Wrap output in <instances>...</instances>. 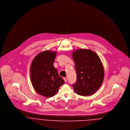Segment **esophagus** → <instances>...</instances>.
<instances>
[{
	"label": "esophagus",
	"instance_id": "1",
	"mask_svg": "<svg viewBox=\"0 0 130 130\" xmlns=\"http://www.w3.org/2000/svg\"><path fill=\"white\" fill-rule=\"evenodd\" d=\"M63 79H64V82H65L66 83H67V79L66 77H64V78H63Z\"/></svg>",
	"mask_w": 130,
	"mask_h": 130
}]
</instances>
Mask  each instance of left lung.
<instances>
[{
  "instance_id": "1",
  "label": "left lung",
  "mask_w": 130,
  "mask_h": 130,
  "mask_svg": "<svg viewBox=\"0 0 130 130\" xmlns=\"http://www.w3.org/2000/svg\"><path fill=\"white\" fill-rule=\"evenodd\" d=\"M72 56L77 78L72 85L75 92L83 96L93 94L100 88L104 78V70L99 56L87 49L77 50Z\"/></svg>"
}]
</instances>
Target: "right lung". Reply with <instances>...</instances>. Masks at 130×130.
<instances>
[{"label": "right lung", "mask_w": 130, "mask_h": 130, "mask_svg": "<svg viewBox=\"0 0 130 130\" xmlns=\"http://www.w3.org/2000/svg\"><path fill=\"white\" fill-rule=\"evenodd\" d=\"M56 54L48 50L42 52L34 58L30 66V79L34 88L38 93L47 98L55 95L64 83L54 66Z\"/></svg>", "instance_id": "obj_1"}]
</instances>
